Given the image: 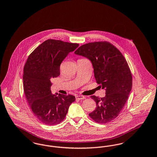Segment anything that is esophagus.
<instances>
[{"instance_id": "esophagus-1", "label": "esophagus", "mask_w": 157, "mask_h": 157, "mask_svg": "<svg viewBox=\"0 0 157 157\" xmlns=\"http://www.w3.org/2000/svg\"><path fill=\"white\" fill-rule=\"evenodd\" d=\"M75 98H76V99H78V100H81V99H83L85 98V97H83L82 95H76Z\"/></svg>"}]
</instances>
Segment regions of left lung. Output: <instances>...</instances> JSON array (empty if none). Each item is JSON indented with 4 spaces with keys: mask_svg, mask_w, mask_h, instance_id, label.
<instances>
[{
    "mask_svg": "<svg viewBox=\"0 0 157 157\" xmlns=\"http://www.w3.org/2000/svg\"><path fill=\"white\" fill-rule=\"evenodd\" d=\"M75 53L91 61L97 82L105 89L104 97L90 96L97 108L89 116L99 124L111 122L119 115L132 89V77L127 60L115 46L106 41L82 45Z\"/></svg>",
    "mask_w": 157,
    "mask_h": 157,
    "instance_id": "obj_1",
    "label": "left lung"
}]
</instances>
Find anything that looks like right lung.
<instances>
[{"instance_id":"1","label":"right lung","mask_w":157,"mask_h":157,"mask_svg":"<svg viewBox=\"0 0 157 157\" xmlns=\"http://www.w3.org/2000/svg\"><path fill=\"white\" fill-rule=\"evenodd\" d=\"M78 46L60 40H46L30 53L25 65L23 90L27 102L35 116L46 125L61 122L75 101L71 95L52 94L51 80L60 75L62 62Z\"/></svg>"}]
</instances>
